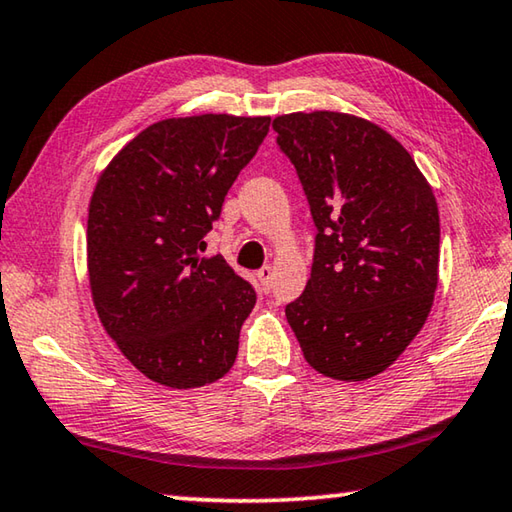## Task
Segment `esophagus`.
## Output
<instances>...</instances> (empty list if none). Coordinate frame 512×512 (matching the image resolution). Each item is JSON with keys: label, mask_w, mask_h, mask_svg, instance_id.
<instances>
[{"label": "esophagus", "mask_w": 512, "mask_h": 512, "mask_svg": "<svg viewBox=\"0 0 512 512\" xmlns=\"http://www.w3.org/2000/svg\"><path fill=\"white\" fill-rule=\"evenodd\" d=\"M273 273H275V268H273L271 264H266V266H262V268H259V271H257V277H259V282L264 284V289H271Z\"/></svg>", "instance_id": "obj_1"}]
</instances>
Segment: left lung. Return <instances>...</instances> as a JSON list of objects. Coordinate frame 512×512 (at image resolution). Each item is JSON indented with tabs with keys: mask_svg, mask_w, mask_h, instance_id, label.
Masks as SVG:
<instances>
[{
	"mask_svg": "<svg viewBox=\"0 0 512 512\" xmlns=\"http://www.w3.org/2000/svg\"><path fill=\"white\" fill-rule=\"evenodd\" d=\"M316 223L311 277L287 320L320 375L384 372L427 320L438 287L440 219L411 153L348 112L273 119Z\"/></svg>",
	"mask_w": 512,
	"mask_h": 512,
	"instance_id": "obj_1",
	"label": "left lung"
}]
</instances>
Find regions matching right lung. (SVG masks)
Masks as SVG:
<instances>
[{"instance_id": "1", "label": "right lung", "mask_w": 512, "mask_h": 512, "mask_svg": "<svg viewBox=\"0 0 512 512\" xmlns=\"http://www.w3.org/2000/svg\"><path fill=\"white\" fill-rule=\"evenodd\" d=\"M271 117L155 121L101 171L88 210V275L99 320L155 384L221 379L239 350L255 289L203 237L264 142Z\"/></svg>"}]
</instances>
